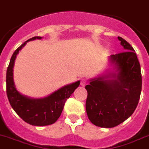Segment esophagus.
<instances>
[{
	"mask_svg": "<svg viewBox=\"0 0 149 149\" xmlns=\"http://www.w3.org/2000/svg\"><path fill=\"white\" fill-rule=\"evenodd\" d=\"M86 83H87L86 79L83 78V79H81L80 85L82 86H85L86 84Z\"/></svg>",
	"mask_w": 149,
	"mask_h": 149,
	"instance_id": "esophagus-1",
	"label": "esophagus"
}]
</instances>
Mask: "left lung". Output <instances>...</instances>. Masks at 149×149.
I'll use <instances>...</instances> for the list:
<instances>
[{
  "label": "left lung",
  "instance_id": "1",
  "mask_svg": "<svg viewBox=\"0 0 149 149\" xmlns=\"http://www.w3.org/2000/svg\"><path fill=\"white\" fill-rule=\"evenodd\" d=\"M125 51L109 56V66L103 74L89 79L86 109L93 125L112 128L131 116L141 91V67L135 50L118 37Z\"/></svg>",
  "mask_w": 149,
  "mask_h": 149
}]
</instances>
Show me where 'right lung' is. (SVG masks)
I'll use <instances>...</instances> for the list:
<instances>
[{
  "label": "right lung",
  "instance_id": "right-lung-1",
  "mask_svg": "<svg viewBox=\"0 0 149 149\" xmlns=\"http://www.w3.org/2000/svg\"><path fill=\"white\" fill-rule=\"evenodd\" d=\"M36 39L40 40L42 37H34L25 41L12 55L6 76L7 95L12 108L24 122L32 125L44 126L56 122L62 113L66 100L79 86L80 81L64 86L50 95L40 99L31 98L20 93L16 88L14 81L13 71L15 59L19 51L27 42Z\"/></svg>",
  "mask_w": 149,
  "mask_h": 149
}]
</instances>
